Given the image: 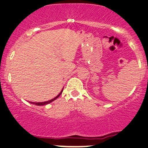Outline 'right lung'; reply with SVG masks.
I'll return each instance as SVG.
<instances>
[{
    "label": "right lung",
    "instance_id": "obj_1",
    "mask_svg": "<svg viewBox=\"0 0 148 148\" xmlns=\"http://www.w3.org/2000/svg\"><path fill=\"white\" fill-rule=\"evenodd\" d=\"M63 88H62V90L61 91V92L60 93V94H59L58 95H57V96H56V97H54V99H51V100H49V101H44V102H31V101H30L29 103H30L34 104V105H37V106H43V105H46V104L49 103H51V102L54 101L55 100V99H57V98H58L59 96H60V95H61V94L62 93V91H63Z\"/></svg>",
    "mask_w": 148,
    "mask_h": 148
}]
</instances>
